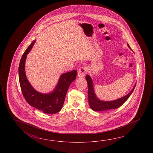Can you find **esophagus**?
Segmentation results:
<instances>
[{
	"label": "esophagus",
	"instance_id": "esophagus-1",
	"mask_svg": "<svg viewBox=\"0 0 153 153\" xmlns=\"http://www.w3.org/2000/svg\"><path fill=\"white\" fill-rule=\"evenodd\" d=\"M87 72V68L85 66L81 67L78 71V76L79 77H83Z\"/></svg>",
	"mask_w": 153,
	"mask_h": 153
}]
</instances>
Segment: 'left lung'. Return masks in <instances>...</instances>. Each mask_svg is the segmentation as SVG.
Wrapping results in <instances>:
<instances>
[{"label":"left lung","mask_w":153,"mask_h":153,"mask_svg":"<svg viewBox=\"0 0 153 153\" xmlns=\"http://www.w3.org/2000/svg\"><path fill=\"white\" fill-rule=\"evenodd\" d=\"M128 48H130V46L128 44ZM86 79L88 82V103L90 107L93 111H108L111 109H117L121 106L125 101L127 100L130 95L132 94L133 90L135 88L136 85L134 86L132 90L128 93L127 95L123 97L119 98L116 100L111 101H103L99 100L94 92V88L93 81L90 75L86 76Z\"/></svg>","instance_id":"8db88e82"}]
</instances>
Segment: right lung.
I'll use <instances>...</instances> for the list:
<instances>
[{
	"instance_id": "right-lung-1",
	"label": "right lung",
	"mask_w": 153,
	"mask_h": 153,
	"mask_svg": "<svg viewBox=\"0 0 153 153\" xmlns=\"http://www.w3.org/2000/svg\"><path fill=\"white\" fill-rule=\"evenodd\" d=\"M34 40L26 49L20 60L19 76L20 87L27 102L33 107L47 114H55L61 110L70 85L76 78L77 72L73 70L61 75L55 90L50 94H42L36 91L29 83L25 73L27 55L32 48Z\"/></svg>"
}]
</instances>
